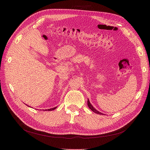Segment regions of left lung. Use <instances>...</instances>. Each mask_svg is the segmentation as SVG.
Returning <instances> with one entry per match:
<instances>
[{"label":"left lung","mask_w":150,"mask_h":150,"mask_svg":"<svg viewBox=\"0 0 150 150\" xmlns=\"http://www.w3.org/2000/svg\"><path fill=\"white\" fill-rule=\"evenodd\" d=\"M88 107L89 108V109H90L91 110L93 111L94 112L96 113V114H99V115H104L103 113H102V112H101L98 111L97 110H96V109H95V108L92 106V104H91V103H90V101H89V99H88Z\"/></svg>","instance_id":"left-lung-1"}]
</instances>
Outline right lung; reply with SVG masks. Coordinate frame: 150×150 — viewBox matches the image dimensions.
<instances>
[{
  "label": "right lung",
  "instance_id": "1",
  "mask_svg": "<svg viewBox=\"0 0 150 150\" xmlns=\"http://www.w3.org/2000/svg\"><path fill=\"white\" fill-rule=\"evenodd\" d=\"M27 105V104H26ZM28 106V105H27ZM57 107H55V108H50V109H48V110H45V111H52V110H55V109Z\"/></svg>",
  "mask_w": 150,
  "mask_h": 150
}]
</instances>
